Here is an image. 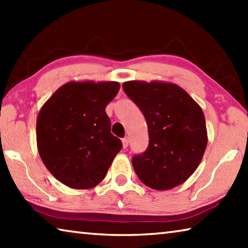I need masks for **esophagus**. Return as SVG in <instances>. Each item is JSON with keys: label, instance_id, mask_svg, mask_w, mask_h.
<instances>
[{"label": "esophagus", "instance_id": "esophagus-1", "mask_svg": "<svg viewBox=\"0 0 248 248\" xmlns=\"http://www.w3.org/2000/svg\"><path fill=\"white\" fill-rule=\"evenodd\" d=\"M121 142H123V146H124V149H125V148H127V146L129 145V139H128L127 137L124 138V139L121 140Z\"/></svg>", "mask_w": 248, "mask_h": 248}]
</instances>
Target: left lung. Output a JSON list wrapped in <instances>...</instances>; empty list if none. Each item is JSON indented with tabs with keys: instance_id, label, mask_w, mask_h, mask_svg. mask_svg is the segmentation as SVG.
Masks as SVG:
<instances>
[{
	"instance_id": "left-lung-1",
	"label": "left lung",
	"mask_w": 248,
	"mask_h": 248,
	"mask_svg": "<svg viewBox=\"0 0 248 248\" xmlns=\"http://www.w3.org/2000/svg\"><path fill=\"white\" fill-rule=\"evenodd\" d=\"M123 87L148 124V149L132 158L138 177L155 190L179 186L194 174L207 148L202 109L175 83L128 81Z\"/></svg>"
}]
</instances>
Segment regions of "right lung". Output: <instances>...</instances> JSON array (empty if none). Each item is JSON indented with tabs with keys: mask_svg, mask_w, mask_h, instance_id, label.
Instances as JSON below:
<instances>
[{
	"mask_svg": "<svg viewBox=\"0 0 248 248\" xmlns=\"http://www.w3.org/2000/svg\"><path fill=\"white\" fill-rule=\"evenodd\" d=\"M119 89L114 81H71L59 87L39 110L37 149L47 170L65 186L95 187L121 150L105 111Z\"/></svg>",
	"mask_w": 248,
	"mask_h": 248,
	"instance_id": "add662e5",
	"label": "right lung"
}]
</instances>
